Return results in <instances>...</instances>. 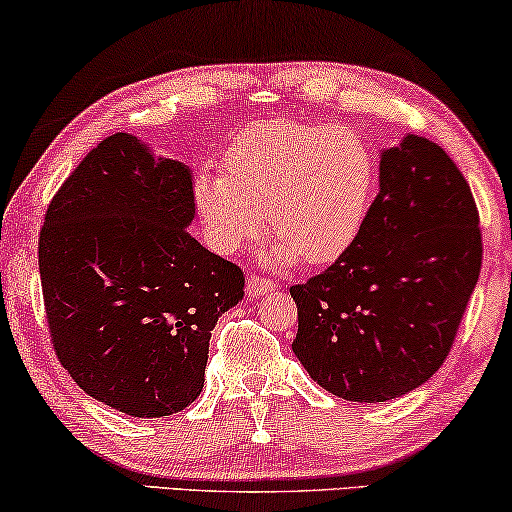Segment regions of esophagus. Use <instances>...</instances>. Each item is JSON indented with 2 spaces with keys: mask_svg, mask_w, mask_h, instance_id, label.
<instances>
[{
  "mask_svg": "<svg viewBox=\"0 0 512 512\" xmlns=\"http://www.w3.org/2000/svg\"><path fill=\"white\" fill-rule=\"evenodd\" d=\"M270 291H275V284H272L270 279L258 277V275H249V279H247V296L251 300L261 298V296H265V293H270Z\"/></svg>",
  "mask_w": 512,
  "mask_h": 512,
  "instance_id": "34e87169",
  "label": "esophagus"
}]
</instances>
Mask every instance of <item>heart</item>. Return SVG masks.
I'll return each mask as SVG.
<instances>
[{
  "instance_id": "obj_1",
  "label": "heart",
  "mask_w": 512,
  "mask_h": 512,
  "mask_svg": "<svg viewBox=\"0 0 512 512\" xmlns=\"http://www.w3.org/2000/svg\"><path fill=\"white\" fill-rule=\"evenodd\" d=\"M375 172L373 151L354 130L272 118L233 139L226 172L209 165L195 174L193 205L219 254L261 235L270 214L272 263L326 265L359 237Z\"/></svg>"
}]
</instances>
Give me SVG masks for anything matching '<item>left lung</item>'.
<instances>
[{
    "instance_id": "1",
    "label": "left lung",
    "mask_w": 512,
    "mask_h": 512,
    "mask_svg": "<svg viewBox=\"0 0 512 512\" xmlns=\"http://www.w3.org/2000/svg\"><path fill=\"white\" fill-rule=\"evenodd\" d=\"M478 207L419 135L380 151V193L331 268L291 286L293 354L328 394L384 403L422 387L457 335L482 263Z\"/></svg>"
}]
</instances>
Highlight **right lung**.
Here are the masks:
<instances>
[{
  "label": "right lung",
  "mask_w": 512,
  "mask_h": 512,
  "mask_svg": "<svg viewBox=\"0 0 512 512\" xmlns=\"http://www.w3.org/2000/svg\"><path fill=\"white\" fill-rule=\"evenodd\" d=\"M193 172L118 132L48 205L39 272L53 347L88 396L167 417L205 387L212 328L244 296L235 263L202 247Z\"/></svg>",
  "instance_id": "add662e5"
}]
</instances>
